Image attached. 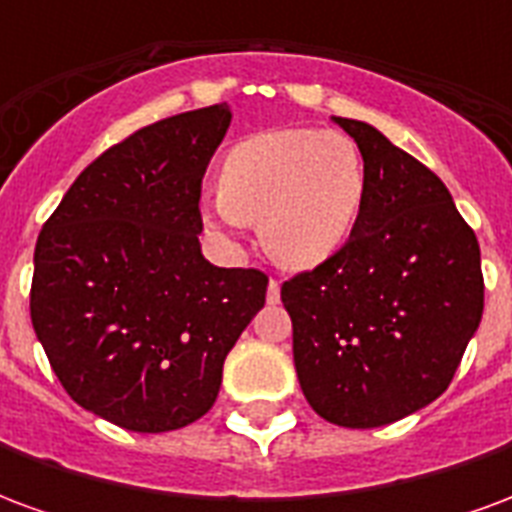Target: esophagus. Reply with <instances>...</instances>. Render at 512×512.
Segmentation results:
<instances>
[{"mask_svg": "<svg viewBox=\"0 0 512 512\" xmlns=\"http://www.w3.org/2000/svg\"><path fill=\"white\" fill-rule=\"evenodd\" d=\"M266 299H268V304H277V301H279V282H277V279H268Z\"/></svg>", "mask_w": 512, "mask_h": 512, "instance_id": "34e87169", "label": "esophagus"}]
</instances>
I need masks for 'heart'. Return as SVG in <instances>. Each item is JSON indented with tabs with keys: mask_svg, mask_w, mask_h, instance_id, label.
Returning <instances> with one entry per match:
<instances>
[{
	"mask_svg": "<svg viewBox=\"0 0 512 512\" xmlns=\"http://www.w3.org/2000/svg\"><path fill=\"white\" fill-rule=\"evenodd\" d=\"M365 197V158L351 136L279 128L227 150L208 213L227 227L257 222L279 266L315 268L351 238Z\"/></svg>",
	"mask_w": 512,
	"mask_h": 512,
	"instance_id": "1",
	"label": "heart"
}]
</instances>
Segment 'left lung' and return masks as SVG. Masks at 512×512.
Returning a JSON list of instances; mask_svg holds the SVG:
<instances>
[{
	"label": "left lung",
	"mask_w": 512,
	"mask_h": 512,
	"mask_svg": "<svg viewBox=\"0 0 512 512\" xmlns=\"http://www.w3.org/2000/svg\"><path fill=\"white\" fill-rule=\"evenodd\" d=\"M365 158L345 246L282 285L307 403L340 428H381L450 386L483 318L477 235L425 164L362 120L334 117Z\"/></svg>",
	"instance_id": "8db88e82"
}]
</instances>
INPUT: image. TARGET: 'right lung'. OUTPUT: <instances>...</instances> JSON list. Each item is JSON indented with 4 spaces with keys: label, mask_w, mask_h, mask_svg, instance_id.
<instances>
[{
    "label": "right lung",
    "mask_w": 512,
    "mask_h": 512,
    "mask_svg": "<svg viewBox=\"0 0 512 512\" xmlns=\"http://www.w3.org/2000/svg\"><path fill=\"white\" fill-rule=\"evenodd\" d=\"M230 120L216 104L139 128L73 180L38 235L29 315L51 370L134 433L200 419L266 304L263 271L200 252L202 175Z\"/></svg>",
    "instance_id": "1"
}]
</instances>
